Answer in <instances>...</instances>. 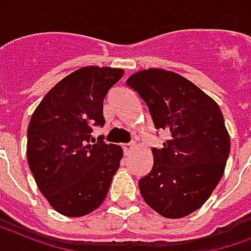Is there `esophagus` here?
Here are the masks:
<instances>
[{
    "instance_id": "obj_1",
    "label": "esophagus",
    "mask_w": 251,
    "mask_h": 251,
    "mask_svg": "<svg viewBox=\"0 0 251 251\" xmlns=\"http://www.w3.org/2000/svg\"><path fill=\"white\" fill-rule=\"evenodd\" d=\"M133 148H135V144H133V143L126 144V145H124V147H123L124 153H126V154H129V153H131L132 151H133Z\"/></svg>"
}]
</instances>
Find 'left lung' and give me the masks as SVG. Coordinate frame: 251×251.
<instances>
[{"instance_id": "left-lung-1", "label": "left lung", "mask_w": 251, "mask_h": 251, "mask_svg": "<svg viewBox=\"0 0 251 251\" xmlns=\"http://www.w3.org/2000/svg\"><path fill=\"white\" fill-rule=\"evenodd\" d=\"M147 103L156 129L169 133L153 148V168L139 180L141 196L166 219H180L204 204L224 174L230 137L211 97L182 75L140 71L127 79Z\"/></svg>"}]
</instances>
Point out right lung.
<instances>
[{
  "mask_svg": "<svg viewBox=\"0 0 251 251\" xmlns=\"http://www.w3.org/2000/svg\"><path fill=\"white\" fill-rule=\"evenodd\" d=\"M123 75L119 68H79L56 83L31 116L27 162L40 192L64 216L98 208L119 169L122 148L90 141V133L104 124V97Z\"/></svg>",
  "mask_w": 251,
  "mask_h": 251,
  "instance_id": "1",
  "label": "right lung"
}]
</instances>
